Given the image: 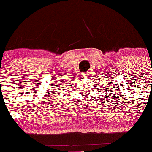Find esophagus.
I'll list each match as a JSON object with an SVG mask.
<instances>
[{
	"label": "esophagus",
	"instance_id": "34e87169",
	"mask_svg": "<svg viewBox=\"0 0 152 152\" xmlns=\"http://www.w3.org/2000/svg\"><path fill=\"white\" fill-rule=\"evenodd\" d=\"M88 76V73H83V74H82L81 77H84V78H87Z\"/></svg>",
	"mask_w": 152,
	"mask_h": 152
}]
</instances>
